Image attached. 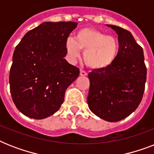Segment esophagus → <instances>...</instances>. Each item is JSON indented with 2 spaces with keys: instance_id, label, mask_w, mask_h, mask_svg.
<instances>
[{
  "instance_id": "obj_1",
  "label": "esophagus",
  "mask_w": 154,
  "mask_h": 154,
  "mask_svg": "<svg viewBox=\"0 0 154 154\" xmlns=\"http://www.w3.org/2000/svg\"><path fill=\"white\" fill-rule=\"evenodd\" d=\"M87 74H88V73H87L85 70L81 69V71H80V75H81V76H87Z\"/></svg>"
}]
</instances>
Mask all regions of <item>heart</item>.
Listing matches in <instances>:
<instances>
[{"mask_svg":"<svg viewBox=\"0 0 154 154\" xmlns=\"http://www.w3.org/2000/svg\"><path fill=\"white\" fill-rule=\"evenodd\" d=\"M65 47L73 59L79 57L81 50L84 51L85 64L94 70L110 67L115 62L119 52V43L114 37L91 28L79 30L74 39L68 38Z\"/></svg>","mask_w":154,"mask_h":154,"instance_id":"1","label":"heart"}]
</instances>
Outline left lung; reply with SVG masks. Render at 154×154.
I'll use <instances>...</instances> for the list:
<instances>
[{
  "instance_id": "8db88e82",
  "label": "left lung",
  "mask_w": 154,
  "mask_h": 154,
  "mask_svg": "<svg viewBox=\"0 0 154 154\" xmlns=\"http://www.w3.org/2000/svg\"><path fill=\"white\" fill-rule=\"evenodd\" d=\"M108 26L118 35L119 52L110 67L89 73L90 86L87 103L97 117L115 122L129 116L140 105L147 69L143 49L131 32L116 25Z\"/></svg>"
}]
</instances>
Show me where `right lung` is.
I'll use <instances>...</instances> for the list:
<instances>
[{
  "label": "right lung",
  "instance_id": "obj_1",
  "mask_svg": "<svg viewBox=\"0 0 154 154\" xmlns=\"http://www.w3.org/2000/svg\"><path fill=\"white\" fill-rule=\"evenodd\" d=\"M77 23L45 22L30 30L17 45L9 72L16 107L31 118L43 119L59 110L65 90L79 69L64 59L65 42Z\"/></svg>",
  "mask_w": 154,
  "mask_h": 154
}]
</instances>
